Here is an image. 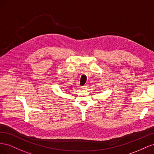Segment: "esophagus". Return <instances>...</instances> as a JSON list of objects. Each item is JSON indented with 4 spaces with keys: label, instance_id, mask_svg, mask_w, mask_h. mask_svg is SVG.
Listing matches in <instances>:
<instances>
[{
    "label": "esophagus",
    "instance_id": "1",
    "mask_svg": "<svg viewBox=\"0 0 154 154\" xmlns=\"http://www.w3.org/2000/svg\"><path fill=\"white\" fill-rule=\"evenodd\" d=\"M88 88V85H85V86H82V88L83 89V90H86V88Z\"/></svg>",
    "mask_w": 154,
    "mask_h": 154
}]
</instances>
